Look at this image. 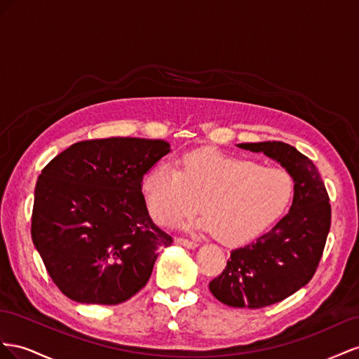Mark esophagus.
<instances>
[{
    "instance_id": "1",
    "label": "esophagus",
    "mask_w": 359,
    "mask_h": 359,
    "mask_svg": "<svg viewBox=\"0 0 359 359\" xmlns=\"http://www.w3.org/2000/svg\"><path fill=\"white\" fill-rule=\"evenodd\" d=\"M176 243H177V245H182V247H185V248H189V250H194V248L198 247L197 242L185 239V238H176Z\"/></svg>"
}]
</instances>
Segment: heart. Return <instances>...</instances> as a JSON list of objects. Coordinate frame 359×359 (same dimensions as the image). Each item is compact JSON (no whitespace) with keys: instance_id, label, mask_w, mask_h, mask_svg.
<instances>
[{"instance_id":"1","label":"heart","mask_w":359,"mask_h":359,"mask_svg":"<svg viewBox=\"0 0 359 359\" xmlns=\"http://www.w3.org/2000/svg\"><path fill=\"white\" fill-rule=\"evenodd\" d=\"M174 162H161L142 179L151 217L171 224L200 209L197 227L213 231L224 243H242L262 233L289 206L294 182L281 168L234 158L213 149L191 151Z\"/></svg>"}]
</instances>
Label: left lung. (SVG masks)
<instances>
[{"label": "left lung", "mask_w": 359, "mask_h": 359, "mask_svg": "<svg viewBox=\"0 0 359 359\" xmlns=\"http://www.w3.org/2000/svg\"><path fill=\"white\" fill-rule=\"evenodd\" d=\"M243 150L280 162L293 182L289 213L254 242L233 250L212 294L234 309H263L298 292L316 273L331 227V204L311 159L281 141L243 142Z\"/></svg>", "instance_id": "1"}]
</instances>
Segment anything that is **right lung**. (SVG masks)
Listing matches in <instances>:
<instances>
[{
    "instance_id": "obj_1",
    "label": "right lung",
    "mask_w": 359,
    "mask_h": 359,
    "mask_svg": "<svg viewBox=\"0 0 359 359\" xmlns=\"http://www.w3.org/2000/svg\"><path fill=\"white\" fill-rule=\"evenodd\" d=\"M170 153L163 140H87L42 170L32 238L57 287L81 304L117 305L147 284L172 238L151 221L142 177Z\"/></svg>"
}]
</instances>
